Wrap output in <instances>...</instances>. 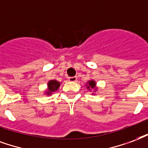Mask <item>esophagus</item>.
Masks as SVG:
<instances>
[{
  "instance_id": "1",
  "label": "esophagus",
  "mask_w": 148,
  "mask_h": 148,
  "mask_svg": "<svg viewBox=\"0 0 148 148\" xmlns=\"http://www.w3.org/2000/svg\"><path fill=\"white\" fill-rule=\"evenodd\" d=\"M69 80L71 82H76L77 81V77L76 76H73V77H69Z\"/></svg>"
}]
</instances>
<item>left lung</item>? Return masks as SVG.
Returning a JSON list of instances; mask_svg holds the SVG:
<instances>
[{"label": "left lung", "instance_id": "1", "mask_svg": "<svg viewBox=\"0 0 148 148\" xmlns=\"http://www.w3.org/2000/svg\"><path fill=\"white\" fill-rule=\"evenodd\" d=\"M88 83V85H87V89H90V88H95V85H96V84H95V82L94 81V80H90L89 82H87Z\"/></svg>", "mask_w": 148, "mask_h": 148}]
</instances>
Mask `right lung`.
<instances>
[{
  "label": "right lung",
  "instance_id": "right-lung-1",
  "mask_svg": "<svg viewBox=\"0 0 148 148\" xmlns=\"http://www.w3.org/2000/svg\"><path fill=\"white\" fill-rule=\"evenodd\" d=\"M59 87H60L59 82H58L57 80H50L48 83V92L46 94L50 95V94H52V92L58 90Z\"/></svg>",
  "mask_w": 148,
  "mask_h": 148
}]
</instances>
